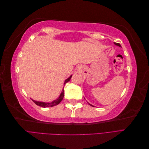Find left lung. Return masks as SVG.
Returning <instances> with one entry per match:
<instances>
[{
    "instance_id": "left-lung-1",
    "label": "left lung",
    "mask_w": 149,
    "mask_h": 149,
    "mask_svg": "<svg viewBox=\"0 0 149 149\" xmlns=\"http://www.w3.org/2000/svg\"><path fill=\"white\" fill-rule=\"evenodd\" d=\"M114 43L116 45H117V46H119V47H121V46H120V45L119 44V43H116V42H114ZM89 105H91V106H93V105H91V104H89Z\"/></svg>"
}]
</instances>
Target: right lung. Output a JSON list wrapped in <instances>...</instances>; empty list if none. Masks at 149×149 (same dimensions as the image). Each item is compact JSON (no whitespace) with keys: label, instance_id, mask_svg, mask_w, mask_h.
I'll return each mask as SVG.
<instances>
[{"label":"right lung","instance_id":"obj_1","mask_svg":"<svg viewBox=\"0 0 149 149\" xmlns=\"http://www.w3.org/2000/svg\"><path fill=\"white\" fill-rule=\"evenodd\" d=\"M72 77V75H71L70 77L68 78H67L65 81V83H64V85L69 81H70L71 78ZM63 97H64V89H63L62 90V92L61 93V94L60 95L59 97H58V99H56V100L52 101V102H40V101H36L33 100H32V99H31V100L33 101V102L34 103H35V104H37L39 106H41V107H53L54 106H56L58 105V104H59L62 100L63 99Z\"/></svg>","mask_w":149,"mask_h":149}]
</instances>
